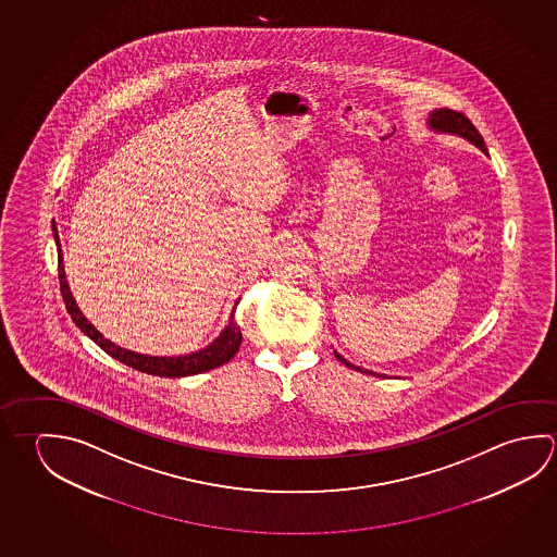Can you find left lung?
I'll list each match as a JSON object with an SVG mask.
<instances>
[{
    "label": "left lung",
    "mask_w": 557,
    "mask_h": 557,
    "mask_svg": "<svg viewBox=\"0 0 557 557\" xmlns=\"http://www.w3.org/2000/svg\"><path fill=\"white\" fill-rule=\"evenodd\" d=\"M429 127L432 128V131H436V133H448V135H458V137L466 138L471 145H475V147L481 148V150L487 154L485 140H483V137L479 135L478 128L473 127V123H471L463 113L451 111V109H436V111L430 113ZM334 356H336L344 366H348L350 370L366 371V373H371V375H377V373H373V371L361 370V368L354 366L350 361L344 360L338 351H334Z\"/></svg>",
    "instance_id": "left-lung-1"
}]
</instances>
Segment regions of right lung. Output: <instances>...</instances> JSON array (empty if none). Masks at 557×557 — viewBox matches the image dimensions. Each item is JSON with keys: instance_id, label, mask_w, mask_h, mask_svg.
<instances>
[{"instance_id": "1", "label": "right lung", "mask_w": 557, "mask_h": 557, "mask_svg": "<svg viewBox=\"0 0 557 557\" xmlns=\"http://www.w3.org/2000/svg\"><path fill=\"white\" fill-rule=\"evenodd\" d=\"M52 233H54V240H57V252H59V280L60 292H62V299L66 302L72 321L76 322L79 331L88 334L91 341L98 344L99 348L108 351L111 358L127 363L128 368L133 370L143 371V373H150V375H160V377H186V375H196V373H203V371L215 370L219 366H223L226 361L235 356L240 342H243V332L238 322L235 321V307L231 312V319L225 326V331L216 336L215 341L206 346L203 350L191 351L187 356H147V354H137V351L125 350L117 344L108 341L101 332L91 324V322L82 314L78 305L74 301L72 293H70L69 282H66V272H64V264H62V248H60L59 231L57 225L52 223Z\"/></svg>"}]
</instances>
